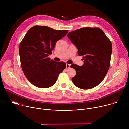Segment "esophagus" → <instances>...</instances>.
<instances>
[{
  "label": "esophagus",
  "instance_id": "34e87169",
  "mask_svg": "<svg viewBox=\"0 0 129 129\" xmlns=\"http://www.w3.org/2000/svg\"><path fill=\"white\" fill-rule=\"evenodd\" d=\"M70 67V65H69V64H66V69H68V68H69Z\"/></svg>",
  "mask_w": 129,
  "mask_h": 129
}]
</instances>
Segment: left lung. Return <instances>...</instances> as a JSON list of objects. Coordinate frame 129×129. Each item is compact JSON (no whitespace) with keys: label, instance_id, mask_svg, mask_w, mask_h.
I'll return each mask as SVG.
<instances>
[{"label":"left lung","instance_id":"left-lung-1","mask_svg":"<svg viewBox=\"0 0 129 129\" xmlns=\"http://www.w3.org/2000/svg\"><path fill=\"white\" fill-rule=\"evenodd\" d=\"M67 37L83 56L84 64H73L76 71L71 79L74 85L82 89L93 88L104 80L109 70L112 51L111 41L99 27H84L69 32Z\"/></svg>","mask_w":129,"mask_h":129}]
</instances>
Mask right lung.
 <instances>
[{
	"label": "right lung",
	"instance_id": "add662e5",
	"mask_svg": "<svg viewBox=\"0 0 129 129\" xmlns=\"http://www.w3.org/2000/svg\"><path fill=\"white\" fill-rule=\"evenodd\" d=\"M68 31L35 25L24 37L19 48L21 66L24 75L33 85L41 88L51 87L66 68L64 62H55L48 57L57 42Z\"/></svg>",
	"mask_w": 129,
	"mask_h": 129
}]
</instances>
